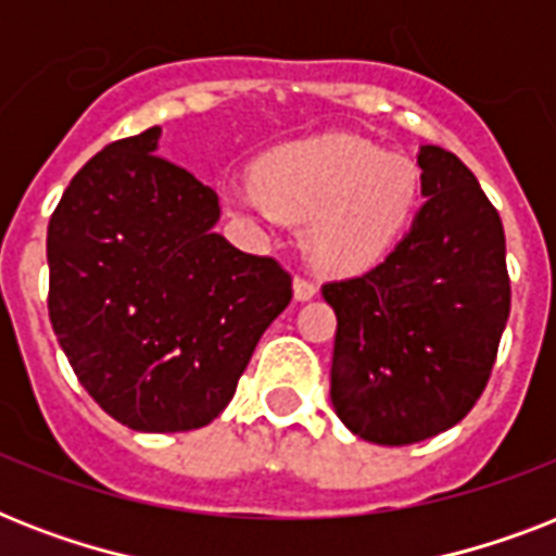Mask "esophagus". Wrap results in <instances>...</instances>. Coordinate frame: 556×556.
<instances>
[{
	"instance_id": "34e87169",
	"label": "esophagus",
	"mask_w": 556,
	"mask_h": 556,
	"mask_svg": "<svg viewBox=\"0 0 556 556\" xmlns=\"http://www.w3.org/2000/svg\"><path fill=\"white\" fill-rule=\"evenodd\" d=\"M312 296H317V286H314L312 279L296 277L294 279V300L305 303V300H312Z\"/></svg>"
}]
</instances>
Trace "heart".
Here are the masks:
<instances>
[{
	"label": "heart",
	"instance_id": "1",
	"mask_svg": "<svg viewBox=\"0 0 556 556\" xmlns=\"http://www.w3.org/2000/svg\"><path fill=\"white\" fill-rule=\"evenodd\" d=\"M415 199L413 161L357 135H320L268 152L236 204L303 222L308 260L346 274L387 256L413 216Z\"/></svg>",
	"mask_w": 556,
	"mask_h": 556
}]
</instances>
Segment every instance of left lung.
<instances>
[{
    "label": "left lung",
    "instance_id": "1",
    "mask_svg": "<svg viewBox=\"0 0 556 556\" xmlns=\"http://www.w3.org/2000/svg\"><path fill=\"white\" fill-rule=\"evenodd\" d=\"M427 201L364 277L326 282L338 314L331 404L349 430L404 447L456 427L488 387L510 314L505 230L476 176L421 147Z\"/></svg>",
    "mask_w": 556,
    "mask_h": 556
}]
</instances>
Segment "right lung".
Listing matches in <instances>:
<instances>
[{
    "instance_id": "1",
    "label": "right lung",
    "mask_w": 556,
    "mask_h": 556,
    "mask_svg": "<svg viewBox=\"0 0 556 556\" xmlns=\"http://www.w3.org/2000/svg\"><path fill=\"white\" fill-rule=\"evenodd\" d=\"M161 126L103 147L48 222V317L115 421L199 430L236 392L291 277L213 233L218 195L159 159Z\"/></svg>"
}]
</instances>
